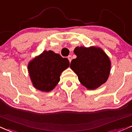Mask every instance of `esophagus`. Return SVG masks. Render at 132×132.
<instances>
[{"label":"esophagus","mask_w":132,"mask_h":132,"mask_svg":"<svg viewBox=\"0 0 132 132\" xmlns=\"http://www.w3.org/2000/svg\"><path fill=\"white\" fill-rule=\"evenodd\" d=\"M68 59H69L70 62H71V60H72V57H71V55H70V56H68Z\"/></svg>","instance_id":"1"}]
</instances>
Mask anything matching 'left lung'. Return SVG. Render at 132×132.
<instances>
[{
	"label": "left lung",
	"instance_id": "1",
	"mask_svg": "<svg viewBox=\"0 0 132 132\" xmlns=\"http://www.w3.org/2000/svg\"><path fill=\"white\" fill-rule=\"evenodd\" d=\"M70 68L78 75L79 82L89 90L98 88L105 83L110 75L111 61L100 48L77 46Z\"/></svg>",
	"mask_w": 132,
	"mask_h": 132
}]
</instances>
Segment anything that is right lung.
I'll return each mask as SVG.
<instances>
[{"instance_id":"1","label":"right lung","mask_w":132,"mask_h":132,"mask_svg":"<svg viewBox=\"0 0 132 132\" xmlns=\"http://www.w3.org/2000/svg\"><path fill=\"white\" fill-rule=\"evenodd\" d=\"M70 62L53 51H44L29 62L28 71L33 86L38 90L50 92L60 81V76Z\"/></svg>"}]
</instances>
